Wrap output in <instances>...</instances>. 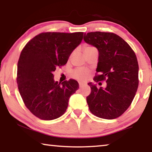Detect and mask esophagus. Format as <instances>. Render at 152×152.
I'll list each match as a JSON object with an SVG mask.
<instances>
[{
	"label": "esophagus",
	"instance_id": "esophagus-1",
	"mask_svg": "<svg viewBox=\"0 0 152 152\" xmlns=\"http://www.w3.org/2000/svg\"><path fill=\"white\" fill-rule=\"evenodd\" d=\"M84 85V83H82V82H79V86L80 88H81V87H82V86Z\"/></svg>",
	"mask_w": 152,
	"mask_h": 152
}]
</instances>
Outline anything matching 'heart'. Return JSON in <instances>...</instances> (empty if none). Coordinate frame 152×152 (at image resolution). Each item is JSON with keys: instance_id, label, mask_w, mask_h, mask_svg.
Listing matches in <instances>:
<instances>
[{"instance_id": "1", "label": "heart", "mask_w": 152, "mask_h": 152, "mask_svg": "<svg viewBox=\"0 0 152 152\" xmlns=\"http://www.w3.org/2000/svg\"><path fill=\"white\" fill-rule=\"evenodd\" d=\"M91 48L92 47H86L85 48V50H86V49ZM88 74H89L88 71L86 70V69L79 68H76V70H74L72 72V76L79 80L83 81L87 78V77L88 76Z\"/></svg>"}]
</instances>
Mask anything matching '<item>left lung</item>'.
<instances>
[{"mask_svg":"<svg viewBox=\"0 0 152 152\" xmlns=\"http://www.w3.org/2000/svg\"><path fill=\"white\" fill-rule=\"evenodd\" d=\"M84 40L99 51V62L94 81L106 80L107 86L88 84L91 92L86 97L90 111L95 116L113 119L121 116L132 104L139 84V66L129 45L115 33H84Z\"/></svg>","mask_w":152,"mask_h":152,"instance_id":"1","label":"left lung"}]
</instances>
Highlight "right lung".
Segmentation results:
<instances>
[{
  "instance_id": "right-lung-1",
  "label": "right lung",
  "mask_w": 152,
  "mask_h": 152,
  "mask_svg": "<svg viewBox=\"0 0 152 152\" xmlns=\"http://www.w3.org/2000/svg\"><path fill=\"white\" fill-rule=\"evenodd\" d=\"M82 38V32L42 33L23 49L17 64V82L25 106L35 116L53 120L66 112L69 99L79 84L72 79L58 83L53 72L67 63Z\"/></svg>"
}]
</instances>
